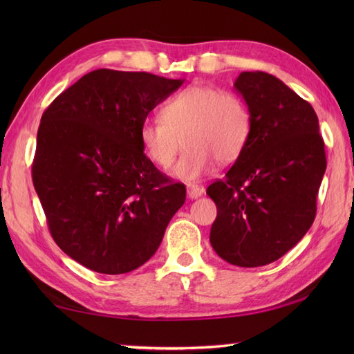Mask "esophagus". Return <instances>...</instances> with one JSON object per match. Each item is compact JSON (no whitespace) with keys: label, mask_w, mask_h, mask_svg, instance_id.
<instances>
[{"label":"esophagus","mask_w":354,"mask_h":354,"mask_svg":"<svg viewBox=\"0 0 354 354\" xmlns=\"http://www.w3.org/2000/svg\"><path fill=\"white\" fill-rule=\"evenodd\" d=\"M204 194V189L199 185H187V196L190 199H198Z\"/></svg>","instance_id":"obj_1"}]
</instances>
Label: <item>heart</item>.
<instances>
[{"instance_id": "heart-1", "label": "heart", "mask_w": 354, "mask_h": 354, "mask_svg": "<svg viewBox=\"0 0 354 354\" xmlns=\"http://www.w3.org/2000/svg\"><path fill=\"white\" fill-rule=\"evenodd\" d=\"M161 118L146 120L140 127V142L158 167L175 161L183 142L185 150L171 175L194 183L213 169L225 165L245 149L251 132V115L234 93L209 85H192L165 102Z\"/></svg>"}]
</instances>
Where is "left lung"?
<instances>
[{"label": "left lung", "mask_w": 354, "mask_h": 354, "mask_svg": "<svg viewBox=\"0 0 354 354\" xmlns=\"http://www.w3.org/2000/svg\"><path fill=\"white\" fill-rule=\"evenodd\" d=\"M234 88L251 132L225 179L207 189L217 207L209 242L231 265L257 268L283 257L312 227L327 160L310 103L280 79L243 71Z\"/></svg>", "instance_id": "1"}]
</instances>
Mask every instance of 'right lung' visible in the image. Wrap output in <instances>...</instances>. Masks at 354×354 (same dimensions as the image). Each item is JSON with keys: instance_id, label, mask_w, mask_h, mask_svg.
Listing matches in <instances>:
<instances>
[{"instance_id": "right-lung-1", "label": "right lung", "mask_w": 354, "mask_h": 354, "mask_svg": "<svg viewBox=\"0 0 354 354\" xmlns=\"http://www.w3.org/2000/svg\"><path fill=\"white\" fill-rule=\"evenodd\" d=\"M184 80L95 70L59 94L37 129L35 190L53 239L85 268L118 275L161 245L185 202L145 155L140 127Z\"/></svg>"}]
</instances>
